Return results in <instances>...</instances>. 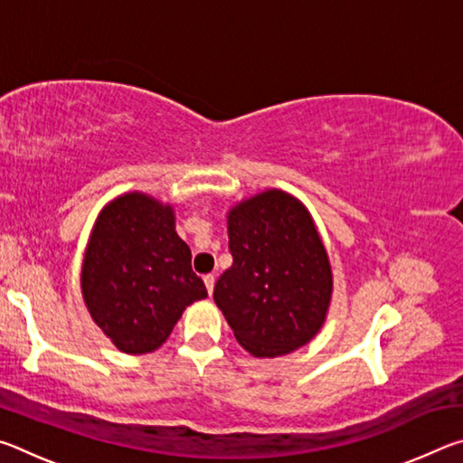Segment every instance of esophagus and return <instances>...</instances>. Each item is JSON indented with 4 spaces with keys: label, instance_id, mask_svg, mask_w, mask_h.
I'll return each mask as SVG.
<instances>
[{
    "label": "esophagus",
    "instance_id": "esophagus-1",
    "mask_svg": "<svg viewBox=\"0 0 463 463\" xmlns=\"http://www.w3.org/2000/svg\"><path fill=\"white\" fill-rule=\"evenodd\" d=\"M214 276L213 273H208V276H203V284H206V289H208V294H213V289H214Z\"/></svg>",
    "mask_w": 463,
    "mask_h": 463
}]
</instances>
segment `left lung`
Instances as JSON below:
<instances>
[{
	"instance_id": "8db88e82",
	"label": "left lung",
	"mask_w": 463,
	"mask_h": 463,
	"mask_svg": "<svg viewBox=\"0 0 463 463\" xmlns=\"http://www.w3.org/2000/svg\"><path fill=\"white\" fill-rule=\"evenodd\" d=\"M232 265L218 278L214 302L241 347L281 357L323 328L333 269L308 208L284 190H265L226 214Z\"/></svg>"
}]
</instances>
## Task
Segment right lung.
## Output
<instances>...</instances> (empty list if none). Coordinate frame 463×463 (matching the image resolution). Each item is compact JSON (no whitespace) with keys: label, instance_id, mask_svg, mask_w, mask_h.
<instances>
[{"label":"right lung","instance_id":"add662e5","mask_svg":"<svg viewBox=\"0 0 463 463\" xmlns=\"http://www.w3.org/2000/svg\"><path fill=\"white\" fill-rule=\"evenodd\" d=\"M81 296L122 354L159 349L184 310L208 296L175 232L174 206L143 192L108 202L83 253Z\"/></svg>","mask_w":463,"mask_h":463}]
</instances>
